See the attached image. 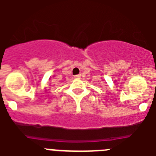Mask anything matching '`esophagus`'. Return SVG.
Returning a JSON list of instances; mask_svg holds the SVG:
<instances>
[{"mask_svg": "<svg viewBox=\"0 0 156 156\" xmlns=\"http://www.w3.org/2000/svg\"><path fill=\"white\" fill-rule=\"evenodd\" d=\"M74 78H75V79H79V78H80V75H76V76H74Z\"/></svg>", "mask_w": 156, "mask_h": 156, "instance_id": "obj_1", "label": "esophagus"}]
</instances>
